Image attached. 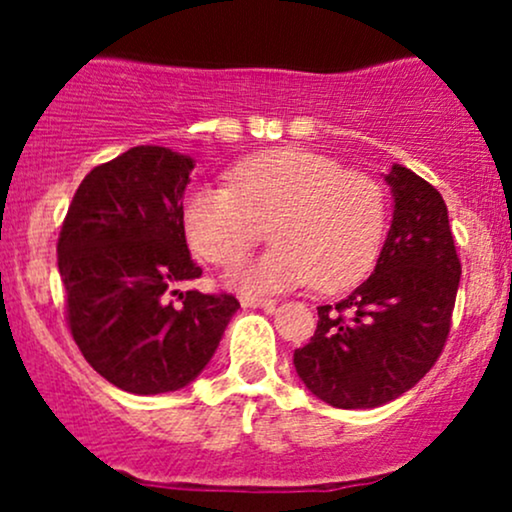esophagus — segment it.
<instances>
[{
	"instance_id": "obj_1",
	"label": "esophagus",
	"mask_w": 512,
	"mask_h": 512,
	"mask_svg": "<svg viewBox=\"0 0 512 512\" xmlns=\"http://www.w3.org/2000/svg\"><path fill=\"white\" fill-rule=\"evenodd\" d=\"M240 305H243V308H262V310H267V313H272V310L276 308V301H272V298L240 296Z\"/></svg>"
}]
</instances>
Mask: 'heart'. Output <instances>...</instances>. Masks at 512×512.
Listing matches in <instances>:
<instances>
[{
  "instance_id": "b5f03b06",
  "label": "heart",
  "mask_w": 512,
  "mask_h": 512,
  "mask_svg": "<svg viewBox=\"0 0 512 512\" xmlns=\"http://www.w3.org/2000/svg\"><path fill=\"white\" fill-rule=\"evenodd\" d=\"M385 221L378 180L305 149L248 158L231 170V187L197 185L182 202L192 250L214 264L236 262L269 226L272 250L228 274L248 291L305 281L322 293L349 289L373 267Z\"/></svg>"
}]
</instances>
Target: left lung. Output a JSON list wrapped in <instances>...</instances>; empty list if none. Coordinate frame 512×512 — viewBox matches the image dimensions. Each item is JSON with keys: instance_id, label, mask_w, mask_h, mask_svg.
Returning a JSON list of instances; mask_svg holds the SVG:
<instances>
[{"instance_id": "1", "label": "left lung", "mask_w": 512, "mask_h": 512, "mask_svg": "<svg viewBox=\"0 0 512 512\" xmlns=\"http://www.w3.org/2000/svg\"><path fill=\"white\" fill-rule=\"evenodd\" d=\"M385 182L395 211L373 274L320 305L315 334L293 351L298 378L337 409H375L419 383L443 351L460 286L440 192L399 163Z\"/></svg>"}]
</instances>
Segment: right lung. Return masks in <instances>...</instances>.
I'll use <instances>...</instances> for the list:
<instances>
[{
  "mask_svg": "<svg viewBox=\"0 0 512 512\" xmlns=\"http://www.w3.org/2000/svg\"><path fill=\"white\" fill-rule=\"evenodd\" d=\"M195 161L134 146L81 180L57 240L67 322L96 373L132 395L190 385L240 308L231 293L182 291L190 257L182 197Z\"/></svg>",
  "mask_w": 512,
  "mask_h": 512,
  "instance_id": "1",
  "label": "right lung"
}]
</instances>
